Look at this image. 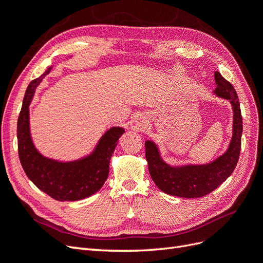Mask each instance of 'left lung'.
Masks as SVG:
<instances>
[{"mask_svg":"<svg viewBox=\"0 0 263 263\" xmlns=\"http://www.w3.org/2000/svg\"><path fill=\"white\" fill-rule=\"evenodd\" d=\"M218 97L230 101L234 109V134L226 153L214 162L206 165H186L172 168L164 163L154 142L146 141V159L148 169L156 185L162 192L186 198H195L208 195L217 189L236 168L241 149L242 116L240 103L234 86L221 77L218 71L214 73Z\"/></svg>","mask_w":263,"mask_h":263,"instance_id":"left-lung-1","label":"left lung"}]
</instances>
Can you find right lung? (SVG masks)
I'll return each mask as SVG.
<instances>
[{
	"instance_id": "add662e5",
	"label": "right lung",
	"mask_w": 263,
	"mask_h": 263,
	"mask_svg": "<svg viewBox=\"0 0 263 263\" xmlns=\"http://www.w3.org/2000/svg\"><path fill=\"white\" fill-rule=\"evenodd\" d=\"M50 69L31 81L25 92L17 121L18 156L26 176L39 190L57 201H79L97 193L105 183L110 157L124 129L113 127L107 130L94 153L82 160L62 163L43 157L30 139L28 105L36 86L49 73Z\"/></svg>"
}]
</instances>
